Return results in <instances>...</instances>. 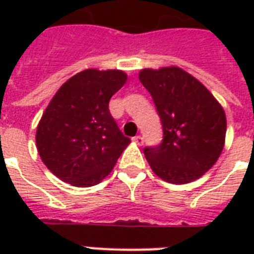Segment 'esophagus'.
<instances>
[{
  "label": "esophagus",
  "instance_id": "esophagus-1",
  "mask_svg": "<svg viewBox=\"0 0 254 254\" xmlns=\"http://www.w3.org/2000/svg\"><path fill=\"white\" fill-rule=\"evenodd\" d=\"M132 140H133V143H136L137 145H143V143H144L143 136H134Z\"/></svg>",
  "mask_w": 254,
  "mask_h": 254
}]
</instances>
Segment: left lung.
I'll use <instances>...</instances> for the list:
<instances>
[{"instance_id": "1", "label": "left lung", "mask_w": 254, "mask_h": 254, "mask_svg": "<svg viewBox=\"0 0 254 254\" xmlns=\"http://www.w3.org/2000/svg\"><path fill=\"white\" fill-rule=\"evenodd\" d=\"M138 78L152 96L163 127L160 145L144 148L152 171L177 185L204 176L224 147L223 107L181 67L141 69Z\"/></svg>"}]
</instances>
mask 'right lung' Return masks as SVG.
I'll list each match as a JSON object with an SVG mask.
<instances>
[{"label": "right lung", "mask_w": 254, "mask_h": 254, "mask_svg": "<svg viewBox=\"0 0 254 254\" xmlns=\"http://www.w3.org/2000/svg\"><path fill=\"white\" fill-rule=\"evenodd\" d=\"M118 69H85L66 80L36 127V148L54 176L73 187L88 188L109 176L130 138L109 110L113 95L127 83Z\"/></svg>", "instance_id": "right-lung-1"}]
</instances>
